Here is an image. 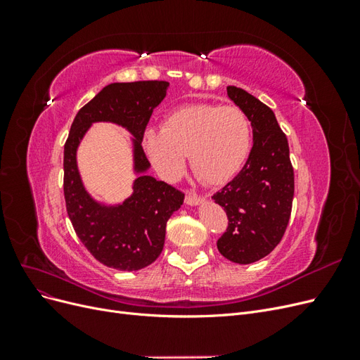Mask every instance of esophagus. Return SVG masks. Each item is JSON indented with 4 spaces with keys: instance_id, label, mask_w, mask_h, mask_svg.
<instances>
[{
    "instance_id": "esophagus-1",
    "label": "esophagus",
    "mask_w": 360,
    "mask_h": 360,
    "mask_svg": "<svg viewBox=\"0 0 360 360\" xmlns=\"http://www.w3.org/2000/svg\"><path fill=\"white\" fill-rule=\"evenodd\" d=\"M204 200H205V197H201V195L195 193V192H188V193H186V198H184V201H186L188 205H198V204H201Z\"/></svg>"
}]
</instances>
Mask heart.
<instances>
[{"instance_id": "1", "label": "heart", "mask_w": 360, "mask_h": 360, "mask_svg": "<svg viewBox=\"0 0 360 360\" xmlns=\"http://www.w3.org/2000/svg\"><path fill=\"white\" fill-rule=\"evenodd\" d=\"M252 143V129L240 108L195 103L181 106L163 120L162 129H148L144 146L159 176L172 180L189 155L191 168L210 184L230 180L243 167Z\"/></svg>"}]
</instances>
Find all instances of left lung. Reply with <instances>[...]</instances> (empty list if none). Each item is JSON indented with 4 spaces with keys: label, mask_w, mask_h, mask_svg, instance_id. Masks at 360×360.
<instances>
[{
    "label": "left lung",
    "mask_w": 360,
    "mask_h": 360,
    "mask_svg": "<svg viewBox=\"0 0 360 360\" xmlns=\"http://www.w3.org/2000/svg\"><path fill=\"white\" fill-rule=\"evenodd\" d=\"M226 94L246 114L254 144L242 171L212 197L228 216L217 249L233 263L250 264L269 255L287 230L294 172L288 141L274 111L234 85L226 86Z\"/></svg>",
    "instance_id": "8db88e82"
}]
</instances>
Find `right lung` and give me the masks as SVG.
Instances as JSON below:
<instances>
[{
    "mask_svg": "<svg viewBox=\"0 0 360 360\" xmlns=\"http://www.w3.org/2000/svg\"><path fill=\"white\" fill-rule=\"evenodd\" d=\"M169 82L138 81L106 85L76 114L64 144V198L76 236L102 264L117 270L144 269L160 255L167 222L177 212L184 193L165 181L147 176L150 162L143 136L155 108L165 99ZM114 122L133 135L134 192L122 205L96 202L86 192L75 151L93 122Z\"/></svg>",
    "mask_w": 360,
    "mask_h": 360,
    "instance_id": "1",
    "label": "right lung"
}]
</instances>
